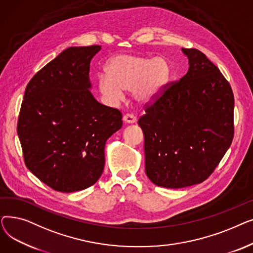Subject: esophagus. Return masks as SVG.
I'll list each match as a JSON object with an SVG mask.
<instances>
[{"mask_svg": "<svg viewBox=\"0 0 253 253\" xmlns=\"http://www.w3.org/2000/svg\"><path fill=\"white\" fill-rule=\"evenodd\" d=\"M123 121L126 123V124H134L136 123L137 119L134 115L132 114H126L124 117H123Z\"/></svg>", "mask_w": 253, "mask_h": 253, "instance_id": "esophagus-1", "label": "esophagus"}]
</instances>
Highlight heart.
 <instances>
[{
  "label": "heart",
  "instance_id": "heart-1",
  "mask_svg": "<svg viewBox=\"0 0 253 253\" xmlns=\"http://www.w3.org/2000/svg\"><path fill=\"white\" fill-rule=\"evenodd\" d=\"M106 76L98 78L101 95L111 102L132 91L134 99L141 104L153 102L167 84L170 69L163 57H147L133 54H118L105 65Z\"/></svg>",
  "mask_w": 253,
  "mask_h": 253
}]
</instances>
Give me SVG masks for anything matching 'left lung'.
Masks as SVG:
<instances>
[{"label": "left lung", "mask_w": 253, "mask_h": 253, "mask_svg": "<svg viewBox=\"0 0 253 253\" xmlns=\"http://www.w3.org/2000/svg\"><path fill=\"white\" fill-rule=\"evenodd\" d=\"M189 71L138 120L145 173L158 187L180 189L204 181L234 137V94L205 54L181 48Z\"/></svg>", "instance_id": "1"}]
</instances>
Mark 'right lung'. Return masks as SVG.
Listing matches in <instances>:
<instances>
[{"label":"right lung","instance_id":"obj_1","mask_svg":"<svg viewBox=\"0 0 253 253\" xmlns=\"http://www.w3.org/2000/svg\"><path fill=\"white\" fill-rule=\"evenodd\" d=\"M101 46L70 47L26 86L17 133L24 162L53 190H85L100 177L105 142L122 127L119 110L92 95L90 62Z\"/></svg>","mask_w":253,"mask_h":253}]
</instances>
